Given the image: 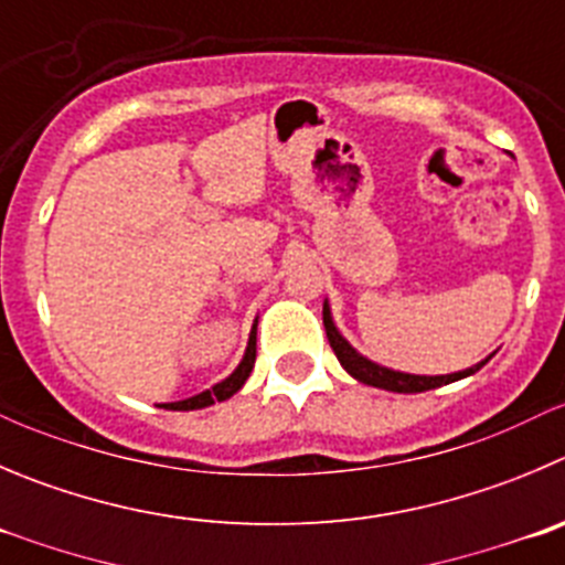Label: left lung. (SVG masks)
<instances>
[{"mask_svg": "<svg viewBox=\"0 0 565 565\" xmlns=\"http://www.w3.org/2000/svg\"><path fill=\"white\" fill-rule=\"evenodd\" d=\"M324 330H327V341H330L332 352H335L338 363L352 374L358 383L363 385H374V388H383V391H394V394H422V391L429 388H440V385H449V383H458V380L471 377L475 372H480L482 366L488 363L480 360L477 366L463 369V372H455V374H435V377H427V374H405V372H394L388 366H380L374 360L363 358L347 338L338 332L335 321H332L330 313V305L324 302Z\"/></svg>", "mask_w": 565, "mask_h": 565, "instance_id": "8db88e82", "label": "left lung"}]
</instances>
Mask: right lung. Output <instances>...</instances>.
<instances>
[{
    "mask_svg": "<svg viewBox=\"0 0 565 565\" xmlns=\"http://www.w3.org/2000/svg\"><path fill=\"white\" fill-rule=\"evenodd\" d=\"M255 354H257V319H255V324H252L244 358H241V363L235 366V372L230 374V377H224L222 383H216L213 388L202 391V394L191 396V399L166 402V405H160V407H166V411H199V407H211V405H216V402L230 399V396L238 394V391L244 388L246 380H249L252 366H255Z\"/></svg>",
    "mask_w": 565,
    "mask_h": 565,
    "instance_id": "1",
    "label": "right lung"
}]
</instances>
